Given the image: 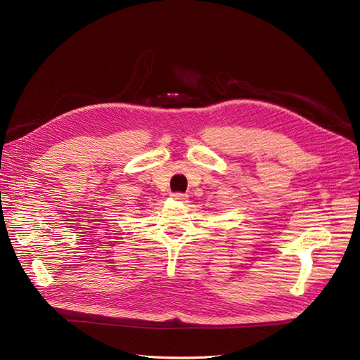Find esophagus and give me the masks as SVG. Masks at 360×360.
Masks as SVG:
<instances>
[{
    "label": "esophagus",
    "mask_w": 360,
    "mask_h": 360,
    "mask_svg": "<svg viewBox=\"0 0 360 360\" xmlns=\"http://www.w3.org/2000/svg\"><path fill=\"white\" fill-rule=\"evenodd\" d=\"M171 197L174 198V200H176V201H181V202H184V201H186L188 200V195H184V193H172L171 195Z\"/></svg>",
    "instance_id": "34e87169"
}]
</instances>
